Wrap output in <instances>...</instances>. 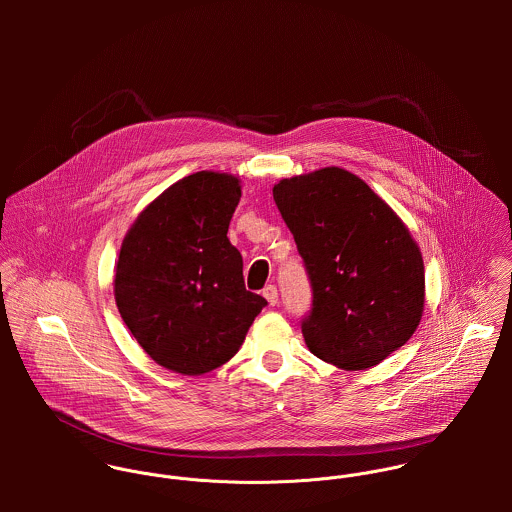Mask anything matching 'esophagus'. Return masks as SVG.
<instances>
[{"mask_svg":"<svg viewBox=\"0 0 512 512\" xmlns=\"http://www.w3.org/2000/svg\"><path fill=\"white\" fill-rule=\"evenodd\" d=\"M262 295L268 299L270 305H276V303H278V288H276V286H266Z\"/></svg>","mask_w":512,"mask_h":512,"instance_id":"obj_1","label":"esophagus"}]
</instances>
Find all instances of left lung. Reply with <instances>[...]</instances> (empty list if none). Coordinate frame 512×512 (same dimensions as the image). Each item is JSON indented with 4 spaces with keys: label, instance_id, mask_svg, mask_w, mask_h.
I'll return each instance as SVG.
<instances>
[{
    "label": "left lung",
    "instance_id": "1",
    "mask_svg": "<svg viewBox=\"0 0 512 512\" xmlns=\"http://www.w3.org/2000/svg\"><path fill=\"white\" fill-rule=\"evenodd\" d=\"M274 201L313 290L301 321L307 349L343 370H366L418 329L426 303L420 246L402 219L341 167L282 179Z\"/></svg>",
    "mask_w": 512,
    "mask_h": 512
}]
</instances>
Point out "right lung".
Listing matches in <instances>:
<instances>
[{
	"label": "right lung",
	"instance_id": "obj_1",
	"mask_svg": "<svg viewBox=\"0 0 512 512\" xmlns=\"http://www.w3.org/2000/svg\"><path fill=\"white\" fill-rule=\"evenodd\" d=\"M240 179L197 171L173 183L126 232L114 276L118 311L163 368L199 376L228 363L268 301L244 288L226 232Z\"/></svg>",
	"mask_w": 512,
	"mask_h": 512
}]
</instances>
